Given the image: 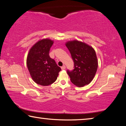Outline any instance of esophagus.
<instances>
[{
    "label": "esophagus",
    "instance_id": "esophagus-1",
    "mask_svg": "<svg viewBox=\"0 0 126 126\" xmlns=\"http://www.w3.org/2000/svg\"><path fill=\"white\" fill-rule=\"evenodd\" d=\"M61 69H62V70L65 69V65H63L62 67H61Z\"/></svg>",
    "mask_w": 126,
    "mask_h": 126
}]
</instances>
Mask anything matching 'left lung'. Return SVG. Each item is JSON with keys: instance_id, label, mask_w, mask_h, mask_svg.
Here are the masks:
<instances>
[{"instance_id": "obj_1", "label": "left lung", "mask_w": 126, "mask_h": 126, "mask_svg": "<svg viewBox=\"0 0 126 126\" xmlns=\"http://www.w3.org/2000/svg\"><path fill=\"white\" fill-rule=\"evenodd\" d=\"M65 44L74 63L73 71H67L72 83L78 87L89 84L94 77L98 65L94 48L77 40L68 41Z\"/></svg>"}]
</instances>
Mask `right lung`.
<instances>
[{"instance_id": "add662e5", "label": "right lung", "mask_w": 126, "mask_h": 126, "mask_svg": "<svg viewBox=\"0 0 126 126\" xmlns=\"http://www.w3.org/2000/svg\"><path fill=\"white\" fill-rule=\"evenodd\" d=\"M54 41L49 38L39 40L32 47L27 58V65L34 82L41 86H49L57 80L61 68L49 57Z\"/></svg>"}]
</instances>
